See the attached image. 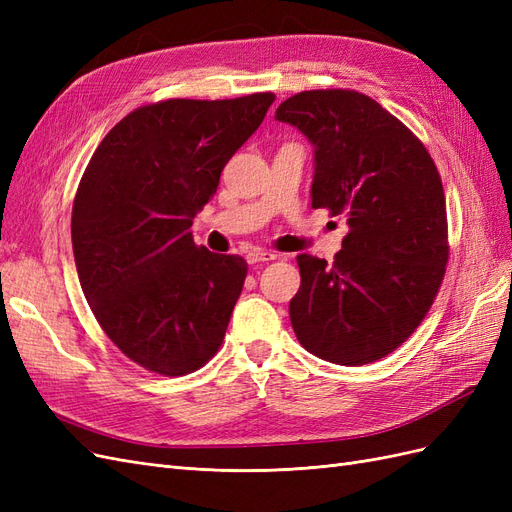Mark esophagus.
<instances>
[{
  "instance_id": "esophagus-1",
  "label": "esophagus",
  "mask_w": 512,
  "mask_h": 512,
  "mask_svg": "<svg viewBox=\"0 0 512 512\" xmlns=\"http://www.w3.org/2000/svg\"><path fill=\"white\" fill-rule=\"evenodd\" d=\"M247 262H250V265H256V262H269V260H275L277 258V254L275 252H271V250H252V252H247Z\"/></svg>"
}]
</instances>
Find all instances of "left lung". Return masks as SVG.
I'll use <instances>...</instances> for the list:
<instances>
[{
  "instance_id": "obj_1",
  "label": "left lung",
  "mask_w": 512,
  "mask_h": 512,
  "mask_svg": "<svg viewBox=\"0 0 512 512\" xmlns=\"http://www.w3.org/2000/svg\"><path fill=\"white\" fill-rule=\"evenodd\" d=\"M275 119L314 147L312 207L346 213L350 232L329 265L297 256L290 322L305 350L365 365L414 333L448 260L446 200L425 145L389 111L350 89L284 100Z\"/></svg>"
}]
</instances>
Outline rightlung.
<instances>
[{
  "instance_id": "add662e5",
  "label": "right lung",
  "mask_w": 512,
  "mask_h": 512,
  "mask_svg": "<svg viewBox=\"0 0 512 512\" xmlns=\"http://www.w3.org/2000/svg\"><path fill=\"white\" fill-rule=\"evenodd\" d=\"M273 100L141 106L85 168L72 205L79 282L108 339L149 371L190 374L222 346L247 262L198 247L190 228Z\"/></svg>"
}]
</instances>
